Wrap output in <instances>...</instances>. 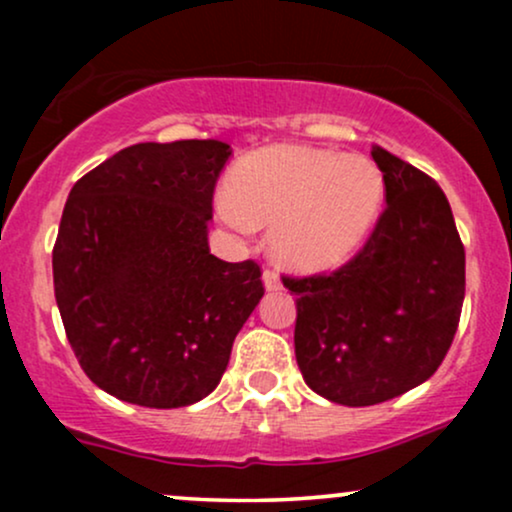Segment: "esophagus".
Wrapping results in <instances>:
<instances>
[{
    "label": "esophagus",
    "instance_id": "34e87169",
    "mask_svg": "<svg viewBox=\"0 0 512 512\" xmlns=\"http://www.w3.org/2000/svg\"><path fill=\"white\" fill-rule=\"evenodd\" d=\"M262 281H264V289L267 291H279L281 289V279L274 269H264L262 272Z\"/></svg>",
    "mask_w": 512,
    "mask_h": 512
}]
</instances>
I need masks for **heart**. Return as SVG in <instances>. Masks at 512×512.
<instances>
[{
    "label": "heart",
    "mask_w": 512,
    "mask_h": 512,
    "mask_svg": "<svg viewBox=\"0 0 512 512\" xmlns=\"http://www.w3.org/2000/svg\"><path fill=\"white\" fill-rule=\"evenodd\" d=\"M385 199L383 170L363 154L305 144H276L245 156L216 214L248 236L269 226V250L281 264L320 272L361 248Z\"/></svg>",
    "instance_id": "b5f03b06"
}]
</instances>
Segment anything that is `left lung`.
I'll use <instances>...</instances> for the list:
<instances>
[{"label": "left lung", "instance_id": "obj_1", "mask_svg": "<svg viewBox=\"0 0 512 512\" xmlns=\"http://www.w3.org/2000/svg\"><path fill=\"white\" fill-rule=\"evenodd\" d=\"M387 207L354 260L332 274L284 276L296 296L305 385L344 407L404 395L436 373L460 322L464 245L448 197L411 163L373 146Z\"/></svg>", "mask_w": 512, "mask_h": 512}]
</instances>
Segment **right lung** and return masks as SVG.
I'll list each match as a JSON object with an SVG mask.
<instances>
[{
    "instance_id": "obj_1",
    "label": "right lung",
    "mask_w": 512,
    "mask_h": 512,
    "mask_svg": "<svg viewBox=\"0 0 512 512\" xmlns=\"http://www.w3.org/2000/svg\"><path fill=\"white\" fill-rule=\"evenodd\" d=\"M231 146L134 144L76 180L52 248L64 332L88 378L122 402L178 409L219 385L264 296L260 264L209 252Z\"/></svg>"
}]
</instances>
